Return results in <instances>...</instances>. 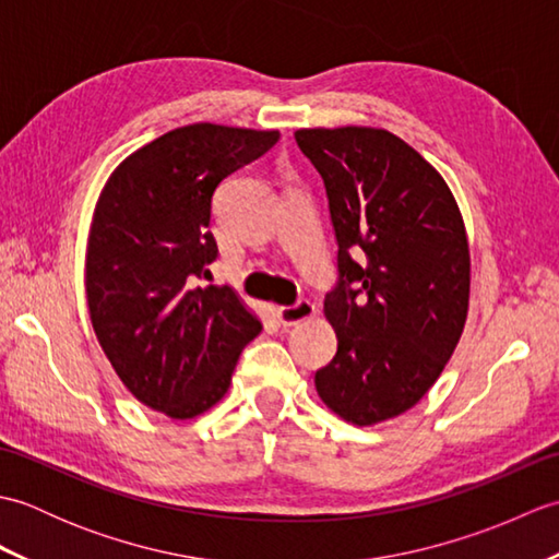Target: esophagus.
<instances>
[{"label": "esophagus", "instance_id": "esophagus-1", "mask_svg": "<svg viewBox=\"0 0 559 559\" xmlns=\"http://www.w3.org/2000/svg\"><path fill=\"white\" fill-rule=\"evenodd\" d=\"M281 324L283 326H295L305 322V319H310L314 314V305L310 300H298L295 305H283L276 310Z\"/></svg>", "mask_w": 559, "mask_h": 559}]
</instances>
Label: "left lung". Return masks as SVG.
Instances as JSON below:
<instances>
[{
	"label": "left lung",
	"instance_id": "8db88e82",
	"mask_svg": "<svg viewBox=\"0 0 559 559\" xmlns=\"http://www.w3.org/2000/svg\"><path fill=\"white\" fill-rule=\"evenodd\" d=\"M336 233L324 314L338 350L317 394L355 425L406 413L442 374L468 314L471 254L451 189L386 129H298Z\"/></svg>",
	"mask_w": 559,
	"mask_h": 559
}]
</instances>
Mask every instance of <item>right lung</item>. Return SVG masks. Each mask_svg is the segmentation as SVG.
<instances>
[{"mask_svg": "<svg viewBox=\"0 0 559 559\" xmlns=\"http://www.w3.org/2000/svg\"><path fill=\"white\" fill-rule=\"evenodd\" d=\"M278 132L187 124L124 158L103 187L86 252L93 331L117 377L175 420L218 403L261 322L228 286H201L218 247L213 194Z\"/></svg>", "mask_w": 559, "mask_h": 559, "instance_id": "obj_1", "label": "right lung"}]
</instances>
